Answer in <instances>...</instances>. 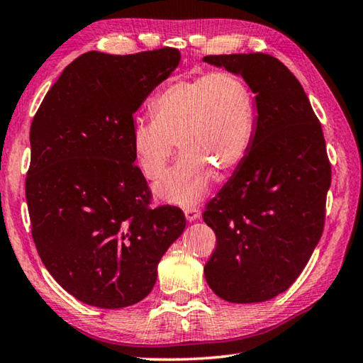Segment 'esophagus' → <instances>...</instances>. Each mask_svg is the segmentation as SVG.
Wrapping results in <instances>:
<instances>
[{
	"instance_id": "1",
	"label": "esophagus",
	"mask_w": 363,
	"mask_h": 363,
	"mask_svg": "<svg viewBox=\"0 0 363 363\" xmlns=\"http://www.w3.org/2000/svg\"><path fill=\"white\" fill-rule=\"evenodd\" d=\"M184 214H186V219L189 220V223H192V220L201 218V208L194 205H186L184 206Z\"/></svg>"
}]
</instances>
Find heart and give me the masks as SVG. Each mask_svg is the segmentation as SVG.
Segmentation results:
<instances>
[{
    "mask_svg": "<svg viewBox=\"0 0 363 363\" xmlns=\"http://www.w3.org/2000/svg\"><path fill=\"white\" fill-rule=\"evenodd\" d=\"M152 119L131 125V147L149 180L166 172L174 147L180 160L157 184L161 199L197 202L220 174L246 158L255 131L252 89L238 73L220 70L172 81L152 100Z\"/></svg>",
    "mask_w": 363,
    "mask_h": 363,
    "instance_id": "b5f03b06",
    "label": "heart"
}]
</instances>
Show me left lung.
Instances as JSON below:
<instances>
[{"instance_id": "left-lung-1", "label": "left lung", "mask_w": 363, "mask_h": 363, "mask_svg": "<svg viewBox=\"0 0 363 363\" xmlns=\"http://www.w3.org/2000/svg\"><path fill=\"white\" fill-rule=\"evenodd\" d=\"M255 94L252 144L232 179L205 205L216 249L203 272L219 298L263 302L299 277L326 220L332 169L321 123L301 83L266 53L214 55Z\"/></svg>"}]
</instances>
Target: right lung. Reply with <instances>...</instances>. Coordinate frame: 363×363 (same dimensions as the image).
<instances>
[{"instance_id": "1", "label": "right lung", "mask_w": 363, "mask_h": 363, "mask_svg": "<svg viewBox=\"0 0 363 363\" xmlns=\"http://www.w3.org/2000/svg\"><path fill=\"white\" fill-rule=\"evenodd\" d=\"M179 62L171 47L89 51L64 69L33 119L25 183L33 240L50 274L84 304L143 301L186 225L179 206H152L130 139L133 114Z\"/></svg>"}]
</instances>
